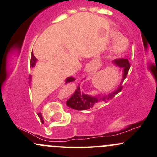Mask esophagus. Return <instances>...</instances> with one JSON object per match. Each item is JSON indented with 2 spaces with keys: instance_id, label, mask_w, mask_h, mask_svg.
Returning <instances> with one entry per match:
<instances>
[{
  "instance_id": "obj_1",
  "label": "esophagus",
  "mask_w": 157,
  "mask_h": 157,
  "mask_svg": "<svg viewBox=\"0 0 157 157\" xmlns=\"http://www.w3.org/2000/svg\"><path fill=\"white\" fill-rule=\"evenodd\" d=\"M91 71H92V67H91V65H88L86 68V71H87V72H91Z\"/></svg>"
}]
</instances>
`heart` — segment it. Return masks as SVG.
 <instances>
[{
	"label": "heart",
	"mask_w": 157,
	"mask_h": 157,
	"mask_svg": "<svg viewBox=\"0 0 157 157\" xmlns=\"http://www.w3.org/2000/svg\"><path fill=\"white\" fill-rule=\"evenodd\" d=\"M116 34H113V37H116ZM126 48V44L124 42V40L122 39L119 38L113 43L112 45V47H111V53L115 54V55H119V54H121L122 52H123Z\"/></svg>",
	"instance_id": "b5f03b06"
}]
</instances>
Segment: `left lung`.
Wrapping results in <instances>:
<instances>
[{
    "instance_id": "obj_1",
    "label": "left lung",
    "mask_w": 157,
    "mask_h": 157,
    "mask_svg": "<svg viewBox=\"0 0 157 157\" xmlns=\"http://www.w3.org/2000/svg\"><path fill=\"white\" fill-rule=\"evenodd\" d=\"M113 63L123 70V75H122L121 83L117 88V89L115 90L113 92L109 94L106 95L105 97H102L101 98L100 97H91L89 96V95L85 94L83 93H81L80 86H78L75 92L74 93V94L66 102L67 105L75 110H80V111L88 110L92 108L94 105H96L100 100H103L105 102L109 101L113 97H115V95H117L120 91H121L122 89V83L127 77L129 69H130V63H129L128 59L119 58L113 60Z\"/></svg>"
}]
</instances>
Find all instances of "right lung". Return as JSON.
I'll list each match as a JSON object with an SVG mask.
<instances>
[{"mask_svg": "<svg viewBox=\"0 0 157 157\" xmlns=\"http://www.w3.org/2000/svg\"><path fill=\"white\" fill-rule=\"evenodd\" d=\"M36 61H37V59H36V57L34 56L33 52H32L31 60H30V67H34V66H35V65L36 63ZM75 79L74 78V77H68V78L66 79V83H68V82H72V81H75ZM38 116L40 117V118H42V115H41L40 113H38Z\"/></svg>", "mask_w": 157, "mask_h": 157, "instance_id": "1", "label": "right lung"}]
</instances>
